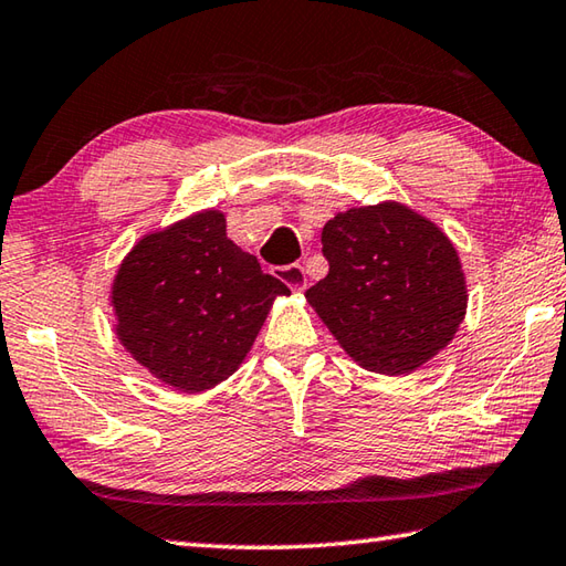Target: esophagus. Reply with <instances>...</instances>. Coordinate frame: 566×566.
Segmentation results:
<instances>
[{
  "mask_svg": "<svg viewBox=\"0 0 566 566\" xmlns=\"http://www.w3.org/2000/svg\"><path fill=\"white\" fill-rule=\"evenodd\" d=\"M274 276H276V280H282L286 286H292L294 292L306 290V272L298 262L286 264V268H276Z\"/></svg>",
  "mask_w": 566,
  "mask_h": 566,
  "instance_id": "1",
  "label": "esophagus"
}]
</instances>
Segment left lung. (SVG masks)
<instances>
[{"mask_svg": "<svg viewBox=\"0 0 566 566\" xmlns=\"http://www.w3.org/2000/svg\"><path fill=\"white\" fill-rule=\"evenodd\" d=\"M321 245L328 274L306 298L363 368L412 373L457 334L467 282L431 220L400 203L350 208L324 226Z\"/></svg>", "mask_w": 566, "mask_h": 566, "instance_id": "8db88e82", "label": "left lung"}]
</instances>
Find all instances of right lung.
<instances>
[{
  "instance_id": "add662e5",
  "label": "right lung",
  "mask_w": 566,
  "mask_h": 566,
  "mask_svg": "<svg viewBox=\"0 0 566 566\" xmlns=\"http://www.w3.org/2000/svg\"><path fill=\"white\" fill-rule=\"evenodd\" d=\"M290 286L226 235L203 210L142 238L113 284L117 336L132 358L184 392H203L238 370L274 296Z\"/></svg>"
}]
</instances>
